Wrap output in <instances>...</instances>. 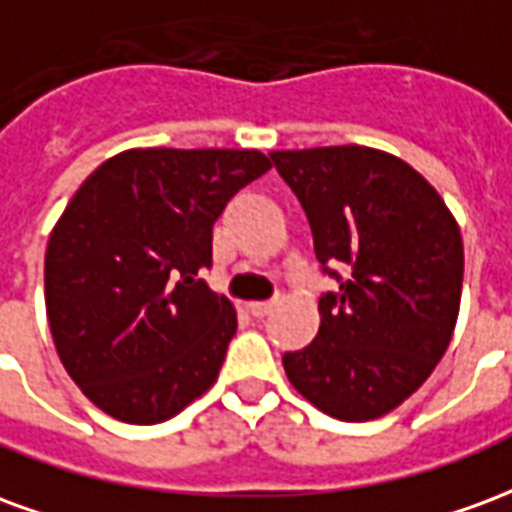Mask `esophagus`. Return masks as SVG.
<instances>
[{
    "label": "esophagus",
    "mask_w": 512,
    "mask_h": 512,
    "mask_svg": "<svg viewBox=\"0 0 512 512\" xmlns=\"http://www.w3.org/2000/svg\"><path fill=\"white\" fill-rule=\"evenodd\" d=\"M271 310H274V301H252V304H249V312H252L255 318H266Z\"/></svg>",
    "instance_id": "obj_1"
}]
</instances>
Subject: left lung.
Returning <instances> with one entry per match:
<instances>
[{
	"mask_svg": "<svg viewBox=\"0 0 512 512\" xmlns=\"http://www.w3.org/2000/svg\"><path fill=\"white\" fill-rule=\"evenodd\" d=\"M271 161L310 219L318 263L340 282L321 296L318 337L282 356L285 373L329 417H384L425 384L452 340L458 222L417 169L384 150H277Z\"/></svg>",
	"mask_w": 512,
	"mask_h": 512,
	"instance_id": "1",
	"label": "left lung"
}]
</instances>
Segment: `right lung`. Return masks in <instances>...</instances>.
<instances>
[{
	"mask_svg": "<svg viewBox=\"0 0 512 512\" xmlns=\"http://www.w3.org/2000/svg\"><path fill=\"white\" fill-rule=\"evenodd\" d=\"M268 169L260 150L136 147L62 211L46 246L51 337L109 417L156 425L213 386L238 318L197 274L224 205Z\"/></svg>",
	"mask_w": 512,
	"mask_h": 512,
	"instance_id": "obj_1",
	"label": "right lung"
}]
</instances>
